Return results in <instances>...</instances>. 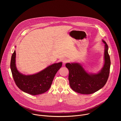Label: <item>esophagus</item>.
<instances>
[{"instance_id": "obj_1", "label": "esophagus", "mask_w": 121, "mask_h": 121, "mask_svg": "<svg viewBox=\"0 0 121 121\" xmlns=\"http://www.w3.org/2000/svg\"><path fill=\"white\" fill-rule=\"evenodd\" d=\"M68 62H69V60H68V59H64L63 60H62V62H63V63L64 64H66V63H67Z\"/></svg>"}]
</instances>
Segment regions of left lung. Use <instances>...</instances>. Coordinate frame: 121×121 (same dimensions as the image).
I'll return each mask as SVG.
<instances>
[{
    "mask_svg": "<svg viewBox=\"0 0 121 121\" xmlns=\"http://www.w3.org/2000/svg\"><path fill=\"white\" fill-rule=\"evenodd\" d=\"M102 41L105 44L104 64L102 69L97 73H88L78 62L66 64L69 70L70 86L75 92L82 94H91L101 89L106 83L111 62L108 53V46L104 40H102Z\"/></svg>",
    "mask_w": 121,
    "mask_h": 121,
    "instance_id": "obj_1",
    "label": "left lung"
}]
</instances>
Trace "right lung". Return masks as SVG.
Instances as JSON below:
<instances>
[{"label": "right lung", "mask_w": 121, "mask_h": 121, "mask_svg": "<svg viewBox=\"0 0 121 121\" xmlns=\"http://www.w3.org/2000/svg\"><path fill=\"white\" fill-rule=\"evenodd\" d=\"M62 64V62L55 63L37 73L25 75L19 72L16 67V51L14 50L12 56L10 67L17 87L25 93L38 95L47 92L50 88L55 75Z\"/></svg>", "instance_id": "1"}]
</instances>
